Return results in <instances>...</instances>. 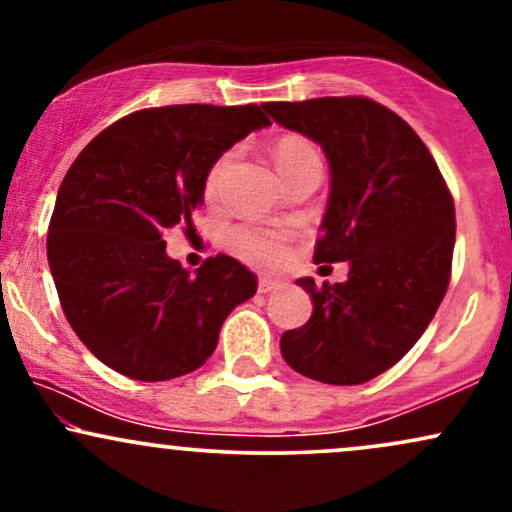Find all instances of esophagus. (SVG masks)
<instances>
[{"instance_id":"obj_1","label":"esophagus","mask_w":512,"mask_h":512,"mask_svg":"<svg viewBox=\"0 0 512 512\" xmlns=\"http://www.w3.org/2000/svg\"><path fill=\"white\" fill-rule=\"evenodd\" d=\"M276 289H281L279 279H272V276H260V281H257V291L269 293V291H276Z\"/></svg>"}]
</instances>
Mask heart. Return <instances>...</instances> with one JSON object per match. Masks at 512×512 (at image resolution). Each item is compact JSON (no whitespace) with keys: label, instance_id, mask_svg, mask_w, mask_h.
I'll return each instance as SVG.
<instances>
[{"label":"heart","instance_id":"obj_1","mask_svg":"<svg viewBox=\"0 0 512 512\" xmlns=\"http://www.w3.org/2000/svg\"><path fill=\"white\" fill-rule=\"evenodd\" d=\"M274 163L276 168L281 170L284 178H289L296 168H301L303 163L313 161L317 156L315 146L308 142V139L296 137V134H286V137L276 139L274 149ZM233 163V151H226L211 163L207 170V178H204V197L209 202H214L216 197L221 195L223 178H226L228 168ZM236 248L243 252L245 257L257 262H274L279 260L281 252H284V236L276 231H262V228H243V231L236 233Z\"/></svg>","mask_w":512,"mask_h":512}]
</instances>
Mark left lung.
<instances>
[{
    "label": "left lung",
    "instance_id": "8db88e82",
    "mask_svg": "<svg viewBox=\"0 0 512 512\" xmlns=\"http://www.w3.org/2000/svg\"><path fill=\"white\" fill-rule=\"evenodd\" d=\"M262 108L325 151L332 185L313 260L349 262L344 284L296 281L313 315L284 332L281 356L320 383H368L416 344L448 291L452 195L419 134L366 96Z\"/></svg>",
    "mask_w": 512,
    "mask_h": 512
}]
</instances>
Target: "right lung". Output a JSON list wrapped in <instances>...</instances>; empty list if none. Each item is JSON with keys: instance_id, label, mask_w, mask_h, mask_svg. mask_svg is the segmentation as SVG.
Returning a JSON list of instances; mask_svg holds the SVG:
<instances>
[{"instance_id": "add662e5", "label": "right lung", "mask_w": 512, "mask_h": 512, "mask_svg": "<svg viewBox=\"0 0 512 512\" xmlns=\"http://www.w3.org/2000/svg\"><path fill=\"white\" fill-rule=\"evenodd\" d=\"M272 125L260 105H166L105 127L57 192L48 262L62 310L98 361L158 383L214 354L223 320L257 291L228 255L195 274L166 255L163 233L195 231L204 178L223 151Z\"/></svg>"}]
</instances>
